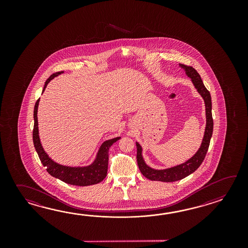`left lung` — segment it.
Returning <instances> with one entry per match:
<instances>
[{
    "instance_id": "left-lung-1",
    "label": "left lung",
    "mask_w": 248,
    "mask_h": 248,
    "mask_svg": "<svg viewBox=\"0 0 248 248\" xmlns=\"http://www.w3.org/2000/svg\"><path fill=\"white\" fill-rule=\"evenodd\" d=\"M179 66L185 70L186 75L191 79V81L194 85L196 90H198V92L201 94L205 102L206 118L205 134L201 142V147L190 159H188L185 163L177 165L173 168L161 169V170L152 169L144 162L142 155V147L138 142H136L137 148V165L142 175L145 176L147 179L152 180V181H160V182H167V183L175 182L178 180L184 179L186 176L195 172L206 157L207 150L209 147L212 134H213L214 122L212 117V101H211L210 93L208 90H206L205 85L201 79V75L192 66H188L183 63H179Z\"/></svg>"
}]
</instances>
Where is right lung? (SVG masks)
Returning <instances> with one entry per match:
<instances>
[{
  "mask_svg": "<svg viewBox=\"0 0 248 248\" xmlns=\"http://www.w3.org/2000/svg\"><path fill=\"white\" fill-rule=\"evenodd\" d=\"M63 72H58L53 74L48 79L46 80L42 93L47 87V83L58 76L59 74H63ZM40 98L36 101L34 110H33V120H34V126L32 130V141L34 144V148L38 153V156L42 161V165L47 169V173L56 177L58 179L63 181L68 185H77V186H88V185H96L102 182L106 178L108 169V158H109V148L114 142L121 139V137H115L110 140H107L103 142L101 145L98 153L94 162L87 166V167H67L55 162L51 158L48 157L47 153L42 148L40 137H39V129H38L37 111Z\"/></svg>",
  "mask_w": 248,
  "mask_h": 248,
  "instance_id": "1",
  "label": "right lung"
}]
</instances>
